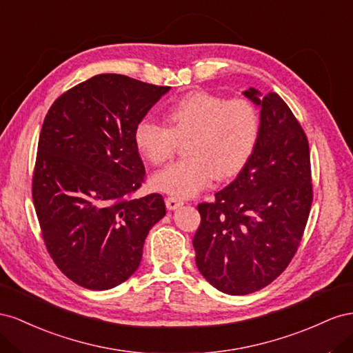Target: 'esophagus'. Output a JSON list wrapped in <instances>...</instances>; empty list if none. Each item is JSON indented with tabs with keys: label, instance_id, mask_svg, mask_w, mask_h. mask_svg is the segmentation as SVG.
Instances as JSON below:
<instances>
[{
	"label": "esophagus",
	"instance_id": "obj_1",
	"mask_svg": "<svg viewBox=\"0 0 353 353\" xmlns=\"http://www.w3.org/2000/svg\"><path fill=\"white\" fill-rule=\"evenodd\" d=\"M165 205L168 210H176L180 205H183V201L176 196H165Z\"/></svg>",
	"mask_w": 353,
	"mask_h": 353
}]
</instances>
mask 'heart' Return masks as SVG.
Instances as JSON below:
<instances>
[{
    "instance_id": "heart-1",
    "label": "heart",
    "mask_w": 353,
    "mask_h": 353,
    "mask_svg": "<svg viewBox=\"0 0 353 353\" xmlns=\"http://www.w3.org/2000/svg\"><path fill=\"white\" fill-rule=\"evenodd\" d=\"M167 125L154 119L139 121L134 142L150 164L161 165L185 143L183 159L161 170L154 177L158 190L189 198L217 179H229L253 157L260 137L256 105L243 96L225 97L192 92L165 110Z\"/></svg>"
}]
</instances>
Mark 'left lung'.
Segmentation results:
<instances>
[{"instance_id": "left-lung-1", "label": "left lung", "mask_w": 353, "mask_h": 353, "mask_svg": "<svg viewBox=\"0 0 353 353\" xmlns=\"http://www.w3.org/2000/svg\"><path fill=\"white\" fill-rule=\"evenodd\" d=\"M260 137L232 183L198 204L195 261L221 293L245 296L276 279L297 253L314 201L309 142L303 127L276 93L259 99Z\"/></svg>"}]
</instances>
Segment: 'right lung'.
<instances>
[{"mask_svg":"<svg viewBox=\"0 0 353 353\" xmlns=\"http://www.w3.org/2000/svg\"><path fill=\"white\" fill-rule=\"evenodd\" d=\"M168 88L100 74L59 96L44 118L32 174L38 223L56 266L84 288L132 276L165 216L159 194L133 198L145 183L134 130Z\"/></svg>","mask_w":353,"mask_h":353,"instance_id":"obj_1","label":"right lung"}]
</instances>
